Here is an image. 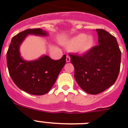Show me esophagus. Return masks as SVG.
Wrapping results in <instances>:
<instances>
[{
	"label": "esophagus",
	"instance_id": "34e87169",
	"mask_svg": "<svg viewBox=\"0 0 128 128\" xmlns=\"http://www.w3.org/2000/svg\"><path fill=\"white\" fill-rule=\"evenodd\" d=\"M70 61V58L69 57V56H66V62H69Z\"/></svg>",
	"mask_w": 128,
	"mask_h": 128
}]
</instances>
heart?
I'll list each match as a JSON object with an SVG mask.
<instances>
[{
	"instance_id": "1",
	"label": "heart",
	"mask_w": 128,
	"mask_h": 128,
	"mask_svg": "<svg viewBox=\"0 0 128 128\" xmlns=\"http://www.w3.org/2000/svg\"><path fill=\"white\" fill-rule=\"evenodd\" d=\"M94 38L92 36H86L84 34H80L69 41L68 46L70 48H76L77 52L80 53L87 52L94 45Z\"/></svg>"
}]
</instances>
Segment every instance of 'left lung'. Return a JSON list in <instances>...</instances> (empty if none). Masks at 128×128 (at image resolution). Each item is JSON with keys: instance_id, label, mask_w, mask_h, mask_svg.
<instances>
[{"instance_id": "left-lung-1", "label": "left lung", "mask_w": 128, "mask_h": 128, "mask_svg": "<svg viewBox=\"0 0 128 128\" xmlns=\"http://www.w3.org/2000/svg\"><path fill=\"white\" fill-rule=\"evenodd\" d=\"M98 46L82 56L69 54L79 86L90 94H98L116 82L120 68L121 52L116 38L104 29H96Z\"/></svg>"}]
</instances>
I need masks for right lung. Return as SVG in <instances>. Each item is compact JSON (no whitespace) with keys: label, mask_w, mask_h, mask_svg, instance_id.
Wrapping results in <instances>:
<instances>
[{"label":"right lung","mask_w":128,"mask_h":128,"mask_svg":"<svg viewBox=\"0 0 128 128\" xmlns=\"http://www.w3.org/2000/svg\"><path fill=\"white\" fill-rule=\"evenodd\" d=\"M28 34L47 36L48 33L41 28H28L14 36L6 54L8 72L19 88L30 94L42 96L56 82L66 63V56L59 60L44 56L35 61H25L20 56V46Z\"/></svg>","instance_id":"obj_1"}]
</instances>
